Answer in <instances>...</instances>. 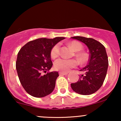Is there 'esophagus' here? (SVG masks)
<instances>
[{
  "mask_svg": "<svg viewBox=\"0 0 121 121\" xmlns=\"http://www.w3.org/2000/svg\"><path fill=\"white\" fill-rule=\"evenodd\" d=\"M68 74V72H60L59 74L60 75H66Z\"/></svg>",
  "mask_w": 121,
  "mask_h": 121,
  "instance_id": "34e87169",
  "label": "esophagus"
}]
</instances>
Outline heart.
<instances>
[{"label":"heart","instance_id":"obj_1","mask_svg":"<svg viewBox=\"0 0 121 121\" xmlns=\"http://www.w3.org/2000/svg\"><path fill=\"white\" fill-rule=\"evenodd\" d=\"M69 45L74 52H80L82 49V45L77 41H72L69 43ZM59 55L60 45L57 44L52 48L51 52V56L52 59H56L59 56ZM76 56L81 62H84L86 60V56L84 53H77ZM77 61L74 59H59L54 62V68L57 70L66 72L69 71V69L72 68H74L77 66Z\"/></svg>","mask_w":121,"mask_h":121}]
</instances>
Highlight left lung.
I'll use <instances>...</instances> for the list:
<instances>
[{
    "mask_svg": "<svg viewBox=\"0 0 121 121\" xmlns=\"http://www.w3.org/2000/svg\"><path fill=\"white\" fill-rule=\"evenodd\" d=\"M71 38L84 43L90 53L88 64L80 70L82 74L77 82L71 84V87L77 93L90 95L100 88L106 77L109 64L106 49L101 43L92 38L82 36Z\"/></svg>",
    "mask_w": 121,
    "mask_h": 121,
    "instance_id": "8db88e82",
    "label": "left lung"
}]
</instances>
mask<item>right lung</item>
Returning <instances> with one entry per match:
<instances>
[{
	"label": "right lung",
	"instance_id": "obj_1",
	"mask_svg": "<svg viewBox=\"0 0 121 121\" xmlns=\"http://www.w3.org/2000/svg\"><path fill=\"white\" fill-rule=\"evenodd\" d=\"M65 37L40 38L30 41L18 52L16 68L21 84L27 92L37 98L49 95L53 91L58 72L43 73L51 69L53 64L51 52Z\"/></svg>",
	"mask_w": 121,
	"mask_h": 121
}]
</instances>
